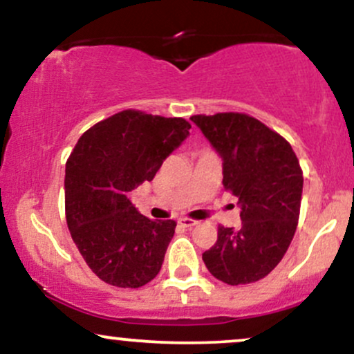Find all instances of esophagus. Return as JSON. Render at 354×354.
I'll return each instance as SVG.
<instances>
[{
	"label": "esophagus",
	"mask_w": 354,
	"mask_h": 354,
	"mask_svg": "<svg viewBox=\"0 0 354 354\" xmlns=\"http://www.w3.org/2000/svg\"><path fill=\"white\" fill-rule=\"evenodd\" d=\"M178 223H180L183 228H193V226L198 225V221H194V219H189V218H181Z\"/></svg>",
	"instance_id": "esophagus-1"
}]
</instances>
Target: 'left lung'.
Masks as SVG:
<instances>
[{
  "label": "left lung",
  "mask_w": 354,
  "mask_h": 354,
  "mask_svg": "<svg viewBox=\"0 0 354 354\" xmlns=\"http://www.w3.org/2000/svg\"><path fill=\"white\" fill-rule=\"evenodd\" d=\"M191 121L223 160V186L238 198L239 228H218L203 261L214 278L236 284L265 278L283 259L298 226L303 171L291 145L243 113Z\"/></svg>",
  "instance_id": "8db88e82"
}]
</instances>
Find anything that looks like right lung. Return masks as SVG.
Returning <instances> with one entry per match:
<instances>
[{"mask_svg":"<svg viewBox=\"0 0 354 354\" xmlns=\"http://www.w3.org/2000/svg\"><path fill=\"white\" fill-rule=\"evenodd\" d=\"M189 128L183 118L126 109L89 128L68 158V228L86 265L104 283L140 288L160 273L176 223L143 216L128 193L153 180Z\"/></svg>","mask_w":354,"mask_h":354,"instance_id":"obj_1","label":"right lung"}]
</instances>
